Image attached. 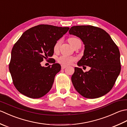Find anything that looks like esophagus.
Instances as JSON below:
<instances>
[{
  "label": "esophagus",
  "instance_id": "1",
  "mask_svg": "<svg viewBox=\"0 0 127 127\" xmlns=\"http://www.w3.org/2000/svg\"><path fill=\"white\" fill-rule=\"evenodd\" d=\"M66 68V66H65V65H62L61 66L62 69H64Z\"/></svg>",
  "mask_w": 127,
  "mask_h": 127
}]
</instances>
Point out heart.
I'll return each instance as SVG.
<instances>
[{"instance_id":"obj_1","label":"heart","mask_w":127,"mask_h":127,"mask_svg":"<svg viewBox=\"0 0 127 127\" xmlns=\"http://www.w3.org/2000/svg\"><path fill=\"white\" fill-rule=\"evenodd\" d=\"M78 39L76 38V37H71L69 39V42L70 44L72 46L73 45L74 41L75 40ZM62 43V40H58L56 42V44L54 45L53 47V50L55 52H58L59 49V47H60V46ZM76 58L72 56H65L63 55L59 57L57 59V61L59 64H62V65H71L72 63H74V62L76 61Z\"/></svg>"}]
</instances>
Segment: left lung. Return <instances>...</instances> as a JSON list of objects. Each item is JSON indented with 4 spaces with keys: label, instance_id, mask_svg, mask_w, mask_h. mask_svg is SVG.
Masks as SVG:
<instances>
[{
    "label": "left lung",
    "instance_id": "8db88e82",
    "mask_svg": "<svg viewBox=\"0 0 127 127\" xmlns=\"http://www.w3.org/2000/svg\"><path fill=\"white\" fill-rule=\"evenodd\" d=\"M70 34L80 37L85 45L78 66L91 67L84 72L75 67L71 81L75 90L86 98L103 96L111 91L119 75L120 53L110 35L103 29L92 26H73Z\"/></svg>",
    "mask_w": 127,
    "mask_h": 127
}]
</instances>
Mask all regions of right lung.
<instances>
[{
  "mask_svg": "<svg viewBox=\"0 0 127 127\" xmlns=\"http://www.w3.org/2000/svg\"><path fill=\"white\" fill-rule=\"evenodd\" d=\"M69 27L48 25L33 27L24 32L13 45L9 64L13 83L19 92L31 98L44 96L52 88L61 66L55 63L56 42L69 31ZM48 58L54 64L47 67L40 64Z\"/></svg>",
  "mask_w": 127,
  "mask_h": 127,
  "instance_id": "1",
  "label": "right lung"
}]
</instances>
